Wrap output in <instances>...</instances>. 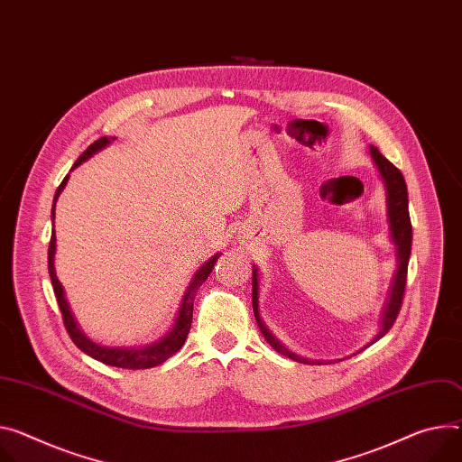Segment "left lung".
I'll use <instances>...</instances> for the list:
<instances>
[{
  "label": "left lung",
  "instance_id": "1",
  "mask_svg": "<svg viewBox=\"0 0 462 462\" xmlns=\"http://www.w3.org/2000/svg\"><path fill=\"white\" fill-rule=\"evenodd\" d=\"M370 156L374 160V165L380 171V177L385 186V197H387V223H389V234L391 241L394 243V253H396V269L391 280V287L387 292V300L383 304L380 320H377V333L366 343L361 350L366 346L374 345L375 341H380L383 335L393 328L400 308H402V299H403V291H405V280H407V265H409V256H411V243H412V228H411V219H409V199H407V186L403 180V175L400 173L398 167H394L377 147L370 145ZM253 310L256 322L260 326V331L263 333L265 341L282 356H287L289 359L304 363V365H324L326 361H317V359H308L302 357L295 352H291L287 346H283L276 335L265 326L262 315H260V274L258 267L253 265ZM359 350V352H361ZM356 352V354H359Z\"/></svg>",
  "mask_w": 462,
  "mask_h": 462
}]
</instances>
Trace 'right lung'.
I'll return each mask as SVG.
<instances>
[{
    "label": "right lung",
    "instance_id": "obj_1",
    "mask_svg": "<svg viewBox=\"0 0 462 462\" xmlns=\"http://www.w3.org/2000/svg\"><path fill=\"white\" fill-rule=\"evenodd\" d=\"M116 140V136H103L99 138L97 142H94L85 152H82L77 162L73 163V167L69 170V173L75 170V167H79L82 162H87L88 158H92L96 152L103 151L105 147H108L112 142ZM69 173L64 177V180L60 182L57 193H55V199H53V206H51V221L55 223V206H57V200L62 193V189L66 188L68 180H69ZM55 253H57V237H55V228L51 230V241H50V250H48V269H50V276H51V285H53V291H55V297H57V302H59V308H60V313H62V319H64V324H66V329L69 333L71 341L77 345V348H80L82 352H85L87 356L105 363V365H110V366H117V368H131V370H138V368H152V366H158L162 365L163 361L170 359L173 354H177L182 345L186 343V337L189 333V328H191V319H193V300H195V292L199 291V287L202 285V282H206V278L209 276V273H212L216 262L219 260L221 253L214 254L212 258H209L204 265H200L197 269V273L193 274L184 297L180 300V306H179V311H177V317L173 320V326L170 328V331H167L163 337H160L158 341L151 343V345H143V346H103V345H97L94 343L88 335L80 329L71 308H69V302L66 299V292H64V287L62 283L59 282L57 278V273H55Z\"/></svg>",
    "mask_w": 462,
    "mask_h": 462
}]
</instances>
